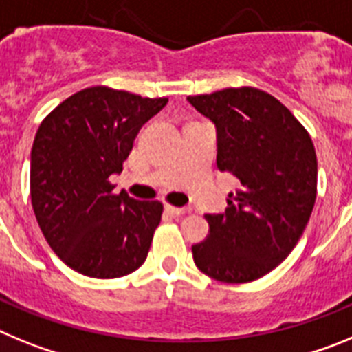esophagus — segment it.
I'll use <instances>...</instances> for the list:
<instances>
[{
    "label": "esophagus",
    "mask_w": 352,
    "mask_h": 352,
    "mask_svg": "<svg viewBox=\"0 0 352 352\" xmlns=\"http://www.w3.org/2000/svg\"><path fill=\"white\" fill-rule=\"evenodd\" d=\"M166 210L169 211L170 214H174V217H183V214L190 213V208H178V206H170V204H167Z\"/></svg>",
    "instance_id": "obj_1"
}]
</instances>
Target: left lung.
Listing matches in <instances>:
<instances>
[{
    "label": "left lung",
    "mask_w": 352,
    "mask_h": 352,
    "mask_svg": "<svg viewBox=\"0 0 352 352\" xmlns=\"http://www.w3.org/2000/svg\"><path fill=\"white\" fill-rule=\"evenodd\" d=\"M217 126V166L239 179L226 213L206 214L210 234L192 247L204 275L227 284L257 280L296 247L317 195L309 132L275 96L241 86L188 96Z\"/></svg>",
    "instance_id": "1"
}]
</instances>
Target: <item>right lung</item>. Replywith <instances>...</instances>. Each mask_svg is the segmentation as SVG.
<instances>
[{
	"instance_id": "1",
	"label": "right lung",
	"mask_w": 352,
	"mask_h": 352,
	"mask_svg": "<svg viewBox=\"0 0 352 352\" xmlns=\"http://www.w3.org/2000/svg\"><path fill=\"white\" fill-rule=\"evenodd\" d=\"M167 104L109 86L80 89L45 116L31 148L30 190L49 247L72 270L118 278L146 261L160 201L114 194L139 130Z\"/></svg>"
}]
</instances>
